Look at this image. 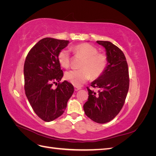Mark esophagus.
<instances>
[{"instance_id": "obj_1", "label": "esophagus", "mask_w": 156, "mask_h": 156, "mask_svg": "<svg viewBox=\"0 0 156 156\" xmlns=\"http://www.w3.org/2000/svg\"><path fill=\"white\" fill-rule=\"evenodd\" d=\"M81 88L77 87H75V91H78V90H81Z\"/></svg>"}]
</instances>
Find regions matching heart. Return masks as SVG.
<instances>
[{"instance_id": "heart-1", "label": "heart", "mask_w": 156, "mask_h": 156, "mask_svg": "<svg viewBox=\"0 0 156 156\" xmlns=\"http://www.w3.org/2000/svg\"><path fill=\"white\" fill-rule=\"evenodd\" d=\"M73 54L83 58L80 69L69 70L65 73V79L75 87L81 85L91 78H98L105 70L108 60L103 53H98L95 47L83 43L71 48ZM58 60L61 66L68 68L70 66V56L67 49H62L58 54Z\"/></svg>"}]
</instances>
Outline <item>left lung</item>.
I'll return each mask as SVG.
<instances>
[{
    "label": "left lung",
    "instance_id": "8db88e82",
    "mask_svg": "<svg viewBox=\"0 0 156 156\" xmlns=\"http://www.w3.org/2000/svg\"><path fill=\"white\" fill-rule=\"evenodd\" d=\"M105 48L107 66L100 77L91 83L96 93L87 87L88 99L83 105L85 115L94 122L105 124L119 114L129 90L128 66L123 52L108 41H97Z\"/></svg>",
    "mask_w": 156,
    "mask_h": 156
}]
</instances>
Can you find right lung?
Segmentation results:
<instances>
[{
  "instance_id": "add662e5",
  "label": "right lung",
  "mask_w": 156,
  "mask_h": 156,
  "mask_svg": "<svg viewBox=\"0 0 156 156\" xmlns=\"http://www.w3.org/2000/svg\"><path fill=\"white\" fill-rule=\"evenodd\" d=\"M68 44V40L45 37L30 50L25 61L26 96L36 114L45 122L63 114L74 92L71 83H60L63 72L57 56ZM53 83L58 85L55 89L51 87Z\"/></svg>"
}]
</instances>
